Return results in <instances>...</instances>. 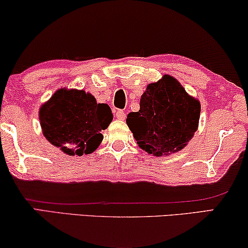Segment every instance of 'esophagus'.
Returning <instances> with one entry per match:
<instances>
[{
    "label": "esophagus",
    "instance_id": "1",
    "mask_svg": "<svg viewBox=\"0 0 248 248\" xmlns=\"http://www.w3.org/2000/svg\"><path fill=\"white\" fill-rule=\"evenodd\" d=\"M115 117L118 118V120H125V117H126V114H125L123 110L117 109L116 111H115Z\"/></svg>",
    "mask_w": 248,
    "mask_h": 248
}]
</instances>
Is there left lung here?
<instances>
[{"label": "left lung", "instance_id": "obj_1", "mask_svg": "<svg viewBox=\"0 0 248 248\" xmlns=\"http://www.w3.org/2000/svg\"><path fill=\"white\" fill-rule=\"evenodd\" d=\"M201 105L175 78L165 74L141 96L140 110L127 115L139 147L154 155H166L186 147L198 130Z\"/></svg>", "mask_w": 248, "mask_h": 248}]
</instances>
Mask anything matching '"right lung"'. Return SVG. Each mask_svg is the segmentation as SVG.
I'll use <instances>...</instances> for the list:
<instances>
[{
	"instance_id": "1",
	"label": "right lung",
	"mask_w": 248,
	"mask_h": 248,
	"mask_svg": "<svg viewBox=\"0 0 248 248\" xmlns=\"http://www.w3.org/2000/svg\"><path fill=\"white\" fill-rule=\"evenodd\" d=\"M44 137L69 155H89L113 121L110 107L84 90L59 89L39 109Z\"/></svg>"
}]
</instances>
